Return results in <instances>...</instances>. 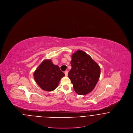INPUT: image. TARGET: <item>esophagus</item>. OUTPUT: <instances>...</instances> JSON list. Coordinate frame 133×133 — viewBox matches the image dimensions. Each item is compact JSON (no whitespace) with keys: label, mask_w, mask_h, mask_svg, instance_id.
Returning <instances> with one entry per match:
<instances>
[{"label":"esophagus","mask_w":133,"mask_h":133,"mask_svg":"<svg viewBox=\"0 0 133 133\" xmlns=\"http://www.w3.org/2000/svg\"><path fill=\"white\" fill-rule=\"evenodd\" d=\"M68 71H65V76H68Z\"/></svg>","instance_id":"esophagus-1"}]
</instances>
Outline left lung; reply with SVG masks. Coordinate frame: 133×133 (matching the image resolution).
I'll return each mask as SVG.
<instances>
[{"label": "left lung", "instance_id": "8db88e82", "mask_svg": "<svg viewBox=\"0 0 133 133\" xmlns=\"http://www.w3.org/2000/svg\"><path fill=\"white\" fill-rule=\"evenodd\" d=\"M71 65L72 68L68 75L75 91L79 95L88 94L99 79L100 66L82 50H78L72 55Z\"/></svg>", "mask_w": 133, "mask_h": 133}]
</instances>
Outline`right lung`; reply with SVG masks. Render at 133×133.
I'll list each match as a JSON object with an SVG mask.
<instances>
[{
  "mask_svg": "<svg viewBox=\"0 0 133 133\" xmlns=\"http://www.w3.org/2000/svg\"><path fill=\"white\" fill-rule=\"evenodd\" d=\"M35 81L42 90L52 91L58 86L65 74L59 66L53 64L50 59L45 60L34 73Z\"/></svg>",
  "mask_w": 133,
  "mask_h": 133,
  "instance_id": "right-lung-1",
  "label": "right lung"
}]
</instances>
